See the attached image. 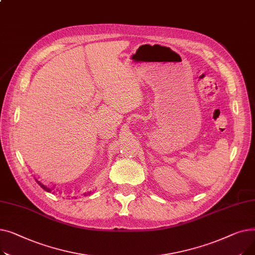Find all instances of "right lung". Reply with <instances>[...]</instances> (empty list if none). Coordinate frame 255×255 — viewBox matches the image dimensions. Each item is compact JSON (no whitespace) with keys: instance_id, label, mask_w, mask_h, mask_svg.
Here are the masks:
<instances>
[{"instance_id":"1","label":"right lung","mask_w":255,"mask_h":255,"mask_svg":"<svg viewBox=\"0 0 255 255\" xmlns=\"http://www.w3.org/2000/svg\"><path fill=\"white\" fill-rule=\"evenodd\" d=\"M35 181L39 184V186L40 187H41V188H43L45 191H47V192H51V188H50V187H48V186H46V185H44V184H42L41 182H40V181H38L37 179H35ZM88 194H90V192H88Z\"/></svg>"}]
</instances>
